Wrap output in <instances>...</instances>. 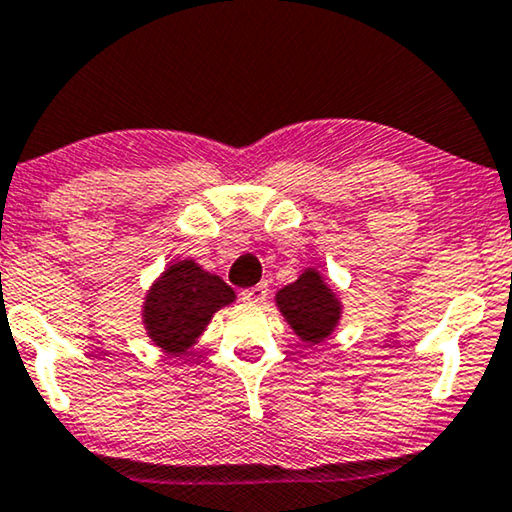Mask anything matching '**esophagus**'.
<instances>
[{
    "instance_id": "1",
    "label": "esophagus",
    "mask_w": 512,
    "mask_h": 512,
    "mask_svg": "<svg viewBox=\"0 0 512 512\" xmlns=\"http://www.w3.org/2000/svg\"><path fill=\"white\" fill-rule=\"evenodd\" d=\"M241 300L250 304H262L267 300V286H264V283H257V286L241 290Z\"/></svg>"
}]
</instances>
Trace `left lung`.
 <instances>
[{
    "instance_id": "left-lung-1",
    "label": "left lung",
    "mask_w": 512,
    "mask_h": 512,
    "mask_svg": "<svg viewBox=\"0 0 512 512\" xmlns=\"http://www.w3.org/2000/svg\"><path fill=\"white\" fill-rule=\"evenodd\" d=\"M278 307L295 333L309 345H319L333 331L340 316V304L314 269H307L276 295Z\"/></svg>"
}]
</instances>
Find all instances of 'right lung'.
I'll return each mask as SVG.
<instances>
[{"label": "right lung", "mask_w": 512, "mask_h": 512, "mask_svg": "<svg viewBox=\"0 0 512 512\" xmlns=\"http://www.w3.org/2000/svg\"><path fill=\"white\" fill-rule=\"evenodd\" d=\"M229 302H234V290L222 278L191 260L177 262L148 293L144 323L155 345L165 352H186L208 326L210 316Z\"/></svg>", "instance_id": "obj_1"}]
</instances>
